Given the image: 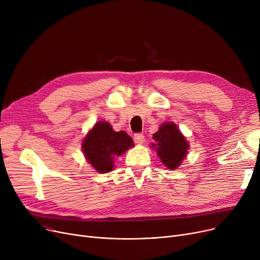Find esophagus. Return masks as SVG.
<instances>
[{
  "label": "esophagus",
  "instance_id": "1",
  "mask_svg": "<svg viewBox=\"0 0 260 260\" xmlns=\"http://www.w3.org/2000/svg\"><path fill=\"white\" fill-rule=\"evenodd\" d=\"M134 140L137 144H143L144 143V136L142 134H136L134 136Z\"/></svg>",
  "mask_w": 260,
  "mask_h": 260
}]
</instances>
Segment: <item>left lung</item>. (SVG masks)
I'll return each instance as SVG.
<instances>
[{"label": "left lung", "mask_w": 260, "mask_h": 260, "mask_svg": "<svg viewBox=\"0 0 260 260\" xmlns=\"http://www.w3.org/2000/svg\"><path fill=\"white\" fill-rule=\"evenodd\" d=\"M155 149L162 165L169 170L178 169L187 155L189 144L183 134L173 122H165L153 135Z\"/></svg>", "instance_id": "1"}]
</instances>
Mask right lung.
Listing matches in <instances>:
<instances>
[{
	"label": "right lung",
	"mask_w": 260,
	"mask_h": 260,
	"mask_svg": "<svg viewBox=\"0 0 260 260\" xmlns=\"http://www.w3.org/2000/svg\"><path fill=\"white\" fill-rule=\"evenodd\" d=\"M134 146V141L123 131L115 132L107 121H98L82 140V152L93 170L109 173L116 159Z\"/></svg>",
	"instance_id": "add662e5"
}]
</instances>
